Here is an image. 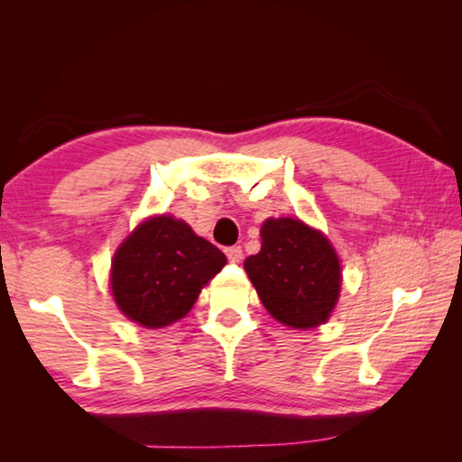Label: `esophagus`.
Returning a JSON list of instances; mask_svg holds the SVG:
<instances>
[{"instance_id":"34e87169","label":"esophagus","mask_w":462,"mask_h":462,"mask_svg":"<svg viewBox=\"0 0 462 462\" xmlns=\"http://www.w3.org/2000/svg\"><path fill=\"white\" fill-rule=\"evenodd\" d=\"M226 256H228L230 263H240V259H242V248H240V246L226 248Z\"/></svg>"}]
</instances>
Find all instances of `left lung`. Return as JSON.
Here are the masks:
<instances>
[{
    "instance_id": "obj_1",
    "label": "left lung",
    "mask_w": 462,
    "mask_h": 462,
    "mask_svg": "<svg viewBox=\"0 0 462 462\" xmlns=\"http://www.w3.org/2000/svg\"><path fill=\"white\" fill-rule=\"evenodd\" d=\"M261 253L245 269L263 306L283 326L308 330L330 318L340 295V261L322 232L293 217L261 226Z\"/></svg>"
}]
</instances>
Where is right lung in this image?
Returning a JSON list of instances; mask_svg holds the SVG:
<instances>
[{
    "label": "right lung",
    "mask_w": 462,
    "mask_h": 462,
    "mask_svg": "<svg viewBox=\"0 0 462 462\" xmlns=\"http://www.w3.org/2000/svg\"><path fill=\"white\" fill-rule=\"evenodd\" d=\"M226 254L173 216H154L116 250L109 273L114 301L132 322L165 328L181 319Z\"/></svg>",
    "instance_id": "1"
}]
</instances>
